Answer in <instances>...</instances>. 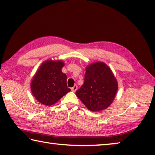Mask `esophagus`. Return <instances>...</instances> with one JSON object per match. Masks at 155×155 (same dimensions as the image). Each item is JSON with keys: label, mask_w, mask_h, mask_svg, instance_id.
<instances>
[{"label": "esophagus", "mask_w": 155, "mask_h": 155, "mask_svg": "<svg viewBox=\"0 0 155 155\" xmlns=\"http://www.w3.org/2000/svg\"><path fill=\"white\" fill-rule=\"evenodd\" d=\"M71 89V91L73 92H75L76 91H77V89H78V86L77 85H74V86H73V87H72Z\"/></svg>", "instance_id": "34e87169"}]
</instances>
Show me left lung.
<instances>
[{
	"label": "left lung",
	"instance_id": "left-lung-1",
	"mask_svg": "<svg viewBox=\"0 0 155 155\" xmlns=\"http://www.w3.org/2000/svg\"><path fill=\"white\" fill-rule=\"evenodd\" d=\"M118 91V82L110 67L97 62L86 68L84 82L75 94L89 110L99 112L110 106Z\"/></svg>",
	"mask_w": 155,
	"mask_h": 155
}]
</instances>
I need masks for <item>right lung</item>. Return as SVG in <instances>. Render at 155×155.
<instances>
[{
  "mask_svg": "<svg viewBox=\"0 0 155 155\" xmlns=\"http://www.w3.org/2000/svg\"><path fill=\"white\" fill-rule=\"evenodd\" d=\"M62 61L48 60L43 62L31 81V91L38 101L51 105L71 91L67 86V75L62 72Z\"/></svg>",
  "mask_w": 155,
  "mask_h": 155,
  "instance_id": "1",
  "label": "right lung"
}]
</instances>
